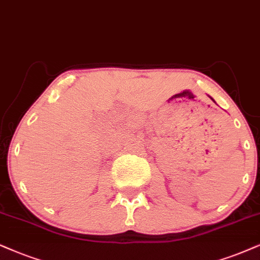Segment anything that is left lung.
<instances>
[{
  "label": "left lung",
  "instance_id": "8db88e82",
  "mask_svg": "<svg viewBox=\"0 0 260 260\" xmlns=\"http://www.w3.org/2000/svg\"><path fill=\"white\" fill-rule=\"evenodd\" d=\"M209 97H210V96H209ZM210 98H211V100L213 101V98H212V97H210ZM213 102H215V101H213ZM215 103H216V102H215Z\"/></svg>",
  "mask_w": 260,
  "mask_h": 260
}]
</instances>
